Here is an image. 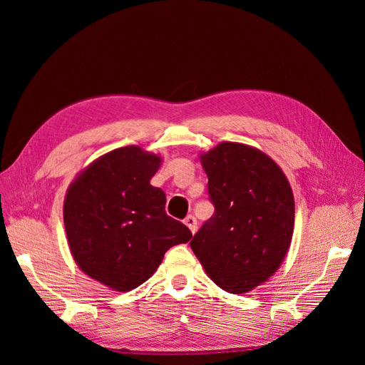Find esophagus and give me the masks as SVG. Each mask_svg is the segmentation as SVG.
<instances>
[{"mask_svg":"<svg viewBox=\"0 0 365 365\" xmlns=\"http://www.w3.org/2000/svg\"><path fill=\"white\" fill-rule=\"evenodd\" d=\"M184 224L187 225V228H189V230L192 231V235H195V233H196V228H197V222H196V219H195V216H192V215H189V216H187V217L184 219Z\"/></svg>","mask_w":365,"mask_h":365,"instance_id":"34e87169","label":"esophagus"}]
</instances>
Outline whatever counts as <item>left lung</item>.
Masks as SVG:
<instances>
[{
    "label": "left lung",
    "mask_w": 365,
    "mask_h": 365,
    "mask_svg": "<svg viewBox=\"0 0 365 365\" xmlns=\"http://www.w3.org/2000/svg\"><path fill=\"white\" fill-rule=\"evenodd\" d=\"M215 215L190 247L220 289L245 294L277 272L289 251L295 204L291 184L269 155L222 141L200 153Z\"/></svg>",
    "instance_id": "left-lung-1"
}]
</instances>
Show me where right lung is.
<instances>
[{
    "instance_id": "add662e5",
    "label": "right lung",
    "mask_w": 365,
    "mask_h": 365,
    "mask_svg": "<svg viewBox=\"0 0 365 365\" xmlns=\"http://www.w3.org/2000/svg\"><path fill=\"white\" fill-rule=\"evenodd\" d=\"M161 155L140 146L103 153L70 184L63 224L77 267L117 292L138 288L158 269L165 251L192 239L165 215V195L150 185Z\"/></svg>"
}]
</instances>
